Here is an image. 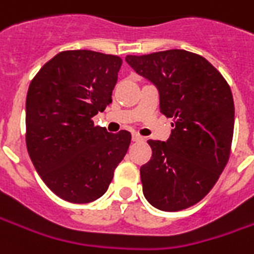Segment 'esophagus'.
Segmentation results:
<instances>
[{
	"label": "esophagus",
	"instance_id": "esophagus-1",
	"mask_svg": "<svg viewBox=\"0 0 254 254\" xmlns=\"http://www.w3.org/2000/svg\"><path fill=\"white\" fill-rule=\"evenodd\" d=\"M132 140H133V141L143 140V136H140L139 133H132Z\"/></svg>",
	"mask_w": 254,
	"mask_h": 254
}]
</instances>
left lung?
<instances>
[{"mask_svg": "<svg viewBox=\"0 0 254 254\" xmlns=\"http://www.w3.org/2000/svg\"><path fill=\"white\" fill-rule=\"evenodd\" d=\"M125 60L156 84L160 111L174 121L168 140H149L153 154L140 167L143 194L163 211L188 208L213 189L228 163L235 122L231 87L206 58L185 50Z\"/></svg>", "mask_w": 254, "mask_h": 254, "instance_id": "left-lung-1", "label": "left lung"}]
</instances>
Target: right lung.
I'll return each instance as SVG.
<instances>
[{"label":"right lung","instance_id":"1","mask_svg":"<svg viewBox=\"0 0 254 254\" xmlns=\"http://www.w3.org/2000/svg\"><path fill=\"white\" fill-rule=\"evenodd\" d=\"M122 60L90 50L57 54L33 77L26 97V146L36 171L70 203L101 197L132 136L110 133L93 117L113 101Z\"/></svg>","mask_w":254,"mask_h":254}]
</instances>
